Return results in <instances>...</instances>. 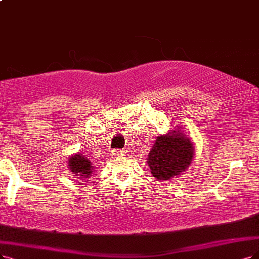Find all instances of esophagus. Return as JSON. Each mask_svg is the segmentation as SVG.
<instances>
[{"label": "esophagus", "mask_w": 259, "mask_h": 259, "mask_svg": "<svg viewBox=\"0 0 259 259\" xmlns=\"http://www.w3.org/2000/svg\"><path fill=\"white\" fill-rule=\"evenodd\" d=\"M122 155H124L123 150H120V149H115V150L113 151V156H115V157H121Z\"/></svg>", "instance_id": "1"}]
</instances>
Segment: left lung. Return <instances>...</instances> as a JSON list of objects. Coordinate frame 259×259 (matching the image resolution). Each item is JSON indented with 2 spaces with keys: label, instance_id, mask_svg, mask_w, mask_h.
Here are the masks:
<instances>
[{
  "label": "left lung",
  "instance_id": "obj_1",
  "mask_svg": "<svg viewBox=\"0 0 259 259\" xmlns=\"http://www.w3.org/2000/svg\"><path fill=\"white\" fill-rule=\"evenodd\" d=\"M194 145L186 135L174 128L161 135L150 149L147 163L151 174L159 180L177 176L189 167L194 157Z\"/></svg>",
  "mask_w": 259,
  "mask_h": 259
}]
</instances>
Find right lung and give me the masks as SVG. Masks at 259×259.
<instances>
[{
	"instance_id": "obj_1",
	"label": "right lung",
	"mask_w": 259,
	"mask_h": 259,
	"mask_svg": "<svg viewBox=\"0 0 259 259\" xmlns=\"http://www.w3.org/2000/svg\"><path fill=\"white\" fill-rule=\"evenodd\" d=\"M68 166L72 174L85 179H89V177L93 174V166L91 161L81 154L71 156L68 160Z\"/></svg>"
}]
</instances>
